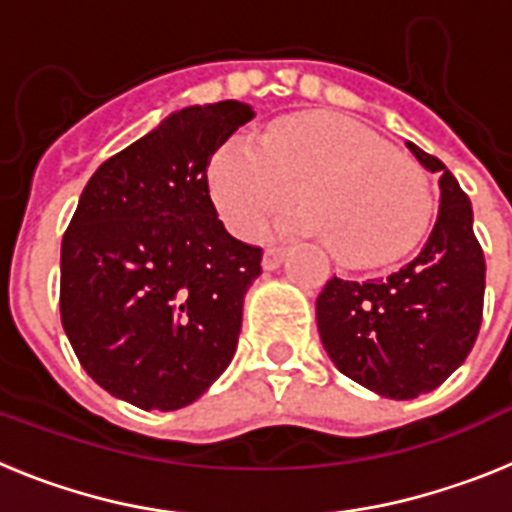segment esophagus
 Listing matches in <instances>:
<instances>
[{"instance_id": "obj_1", "label": "esophagus", "mask_w": 512, "mask_h": 512, "mask_svg": "<svg viewBox=\"0 0 512 512\" xmlns=\"http://www.w3.org/2000/svg\"><path fill=\"white\" fill-rule=\"evenodd\" d=\"M284 256H287V251H284V248H266L264 259H261V266H264L266 271H274L279 264H282Z\"/></svg>"}]
</instances>
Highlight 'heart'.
<instances>
[{
  "label": "heart",
  "mask_w": 512,
  "mask_h": 512,
  "mask_svg": "<svg viewBox=\"0 0 512 512\" xmlns=\"http://www.w3.org/2000/svg\"><path fill=\"white\" fill-rule=\"evenodd\" d=\"M212 202L233 233L251 235L266 217L307 207L282 230L328 238L346 266H384L423 238L433 215L425 171L351 117L302 112L274 122L264 138L238 133L207 169Z\"/></svg>",
  "instance_id": "1"
}]
</instances>
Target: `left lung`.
I'll return each instance as SVG.
<instances>
[{"label": "left lung", "instance_id": "1", "mask_svg": "<svg viewBox=\"0 0 512 512\" xmlns=\"http://www.w3.org/2000/svg\"><path fill=\"white\" fill-rule=\"evenodd\" d=\"M438 174V215L410 264L366 282L333 277L315 300L325 354L341 374L390 400L436 390L477 341L485 302V253L474 238L472 202L436 156L405 140Z\"/></svg>", "mask_w": 512, "mask_h": 512}]
</instances>
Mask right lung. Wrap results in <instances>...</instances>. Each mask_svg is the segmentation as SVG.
<instances>
[{
	"instance_id": "1",
	"label": "right lung",
	"mask_w": 512,
	"mask_h": 512,
	"mask_svg": "<svg viewBox=\"0 0 512 512\" xmlns=\"http://www.w3.org/2000/svg\"><path fill=\"white\" fill-rule=\"evenodd\" d=\"M253 117L194 104L107 158L61 241V323L84 372L140 410L200 400L238 346L261 248L217 220L207 166Z\"/></svg>"
}]
</instances>
